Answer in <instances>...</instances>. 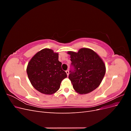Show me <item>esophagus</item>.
Segmentation results:
<instances>
[{
    "instance_id": "esophagus-1",
    "label": "esophagus",
    "mask_w": 131,
    "mask_h": 131,
    "mask_svg": "<svg viewBox=\"0 0 131 131\" xmlns=\"http://www.w3.org/2000/svg\"><path fill=\"white\" fill-rule=\"evenodd\" d=\"M66 73H67V76H68V75H69V70H66Z\"/></svg>"
}]
</instances>
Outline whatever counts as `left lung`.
<instances>
[{"label": "left lung", "instance_id": "1", "mask_svg": "<svg viewBox=\"0 0 131 131\" xmlns=\"http://www.w3.org/2000/svg\"><path fill=\"white\" fill-rule=\"evenodd\" d=\"M71 65L69 79L75 91L79 94H87L100 86L105 74L104 62L92 50L82 48L78 52L68 51Z\"/></svg>", "mask_w": 131, "mask_h": 131}]
</instances>
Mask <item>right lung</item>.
I'll use <instances>...</instances> for the list:
<instances>
[{
	"label": "right lung",
	"mask_w": 131,
	"mask_h": 131,
	"mask_svg": "<svg viewBox=\"0 0 131 131\" xmlns=\"http://www.w3.org/2000/svg\"><path fill=\"white\" fill-rule=\"evenodd\" d=\"M58 61V53L50 49H43L31 58L27 68V73L31 84L39 92L52 94L60 88L66 73Z\"/></svg>",
	"instance_id": "right-lung-1"
}]
</instances>
